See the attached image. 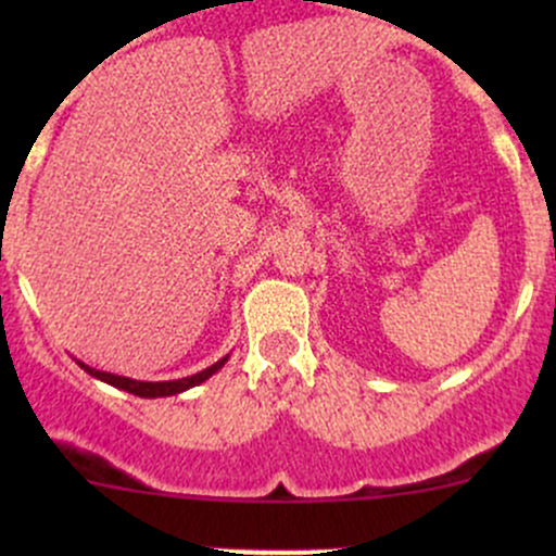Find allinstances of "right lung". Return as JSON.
<instances>
[{
  "label": "right lung",
  "mask_w": 556,
  "mask_h": 556,
  "mask_svg": "<svg viewBox=\"0 0 556 556\" xmlns=\"http://www.w3.org/2000/svg\"><path fill=\"white\" fill-rule=\"evenodd\" d=\"M228 357H223V361H217L215 366H210L206 371L201 374H193V377H185V379H174V382H137V379H126V377H115V374H106V371H97V368L86 366V363H80V368H86L91 377L102 379V382L117 387V390H126L131 392V395H139V397H164V395H177V392L188 390V387H195L201 384L204 379H210L212 374L220 371L223 363H226Z\"/></svg>",
  "instance_id": "right-lung-1"
}]
</instances>
